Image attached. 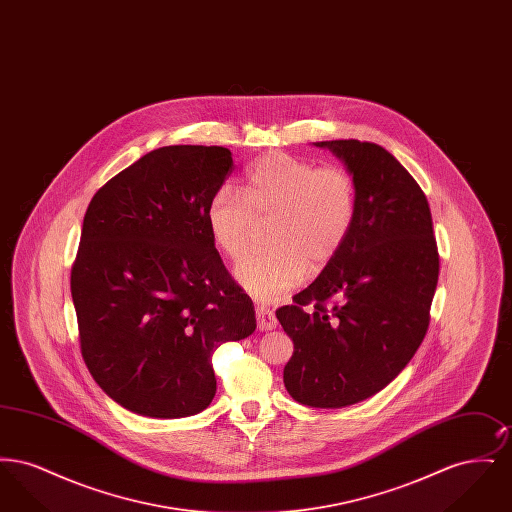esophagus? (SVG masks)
I'll return each mask as SVG.
<instances>
[{
    "instance_id": "1",
    "label": "esophagus",
    "mask_w": 512,
    "mask_h": 512,
    "mask_svg": "<svg viewBox=\"0 0 512 512\" xmlns=\"http://www.w3.org/2000/svg\"><path fill=\"white\" fill-rule=\"evenodd\" d=\"M255 315H257V328L261 330V332H268V330H272V328H276V317H274V313L267 309L265 305H257V309H255Z\"/></svg>"
}]
</instances>
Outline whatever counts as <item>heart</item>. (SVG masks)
I'll return each instance as SVG.
<instances>
[{
    "mask_svg": "<svg viewBox=\"0 0 512 512\" xmlns=\"http://www.w3.org/2000/svg\"><path fill=\"white\" fill-rule=\"evenodd\" d=\"M357 205V184L345 169L268 153L245 174L244 194L230 186L213 194L207 226L220 253L240 259L259 222L272 220V247L234 268L242 288L268 301L299 284L309 265L326 267L340 253L355 226Z\"/></svg>",
    "mask_w": 512,
    "mask_h": 512,
    "instance_id": "b5f03b06",
    "label": "heart"
}]
</instances>
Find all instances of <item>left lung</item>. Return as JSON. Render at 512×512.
<instances>
[{
  "label": "left lung",
  "instance_id": "left-lung-1",
  "mask_svg": "<svg viewBox=\"0 0 512 512\" xmlns=\"http://www.w3.org/2000/svg\"><path fill=\"white\" fill-rule=\"evenodd\" d=\"M357 184V219L340 253L276 318L292 338L284 386L301 405L341 409L384 390L430 324L439 255L430 205L384 147L317 142Z\"/></svg>",
  "mask_w": 512,
  "mask_h": 512
}]
</instances>
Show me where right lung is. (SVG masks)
<instances>
[{
	"label": "right lung",
	"instance_id": "obj_1",
	"mask_svg": "<svg viewBox=\"0 0 512 512\" xmlns=\"http://www.w3.org/2000/svg\"><path fill=\"white\" fill-rule=\"evenodd\" d=\"M232 167L226 147H159L88 205L71 270L80 351L99 388L132 413L207 409L215 349L257 328L207 226Z\"/></svg>",
	"mask_w": 512,
	"mask_h": 512
}]
</instances>
